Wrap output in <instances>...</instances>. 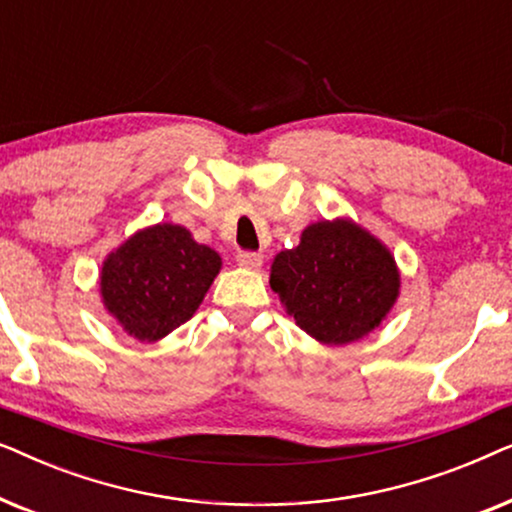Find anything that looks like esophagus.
Returning a JSON list of instances; mask_svg holds the SVG:
<instances>
[{
	"label": "esophagus",
	"instance_id": "1",
	"mask_svg": "<svg viewBox=\"0 0 512 512\" xmlns=\"http://www.w3.org/2000/svg\"><path fill=\"white\" fill-rule=\"evenodd\" d=\"M235 261L240 268H247V270H256L263 265V254H256V251H240V254L235 256Z\"/></svg>",
	"mask_w": 512,
	"mask_h": 512
}]
</instances>
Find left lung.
I'll return each mask as SVG.
<instances>
[{"instance_id":"obj_1","label":"left lung","mask_w":512,"mask_h":512,"mask_svg":"<svg viewBox=\"0 0 512 512\" xmlns=\"http://www.w3.org/2000/svg\"><path fill=\"white\" fill-rule=\"evenodd\" d=\"M270 286L286 312L314 340L347 345L375 331L401 289L384 244L349 219L312 223L300 244L279 251Z\"/></svg>"}]
</instances>
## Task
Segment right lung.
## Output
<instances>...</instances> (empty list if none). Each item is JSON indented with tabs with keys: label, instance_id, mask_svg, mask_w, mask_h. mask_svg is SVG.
I'll return each instance as SVG.
<instances>
[{
	"label": "right lung",
	"instance_id": "add662e5",
	"mask_svg": "<svg viewBox=\"0 0 512 512\" xmlns=\"http://www.w3.org/2000/svg\"><path fill=\"white\" fill-rule=\"evenodd\" d=\"M221 270V256L184 226L139 230L104 258L102 303L123 331L156 342L186 324Z\"/></svg>",
	"mask_w": 512,
	"mask_h": 512
}]
</instances>
